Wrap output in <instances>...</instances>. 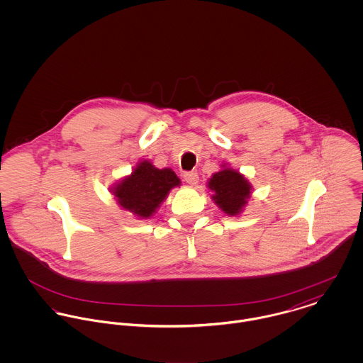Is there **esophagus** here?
<instances>
[{"mask_svg":"<svg viewBox=\"0 0 363 363\" xmlns=\"http://www.w3.org/2000/svg\"><path fill=\"white\" fill-rule=\"evenodd\" d=\"M186 183H189L190 186H197L199 184V174L196 172H186L183 174Z\"/></svg>","mask_w":363,"mask_h":363,"instance_id":"obj_1","label":"esophagus"}]
</instances>
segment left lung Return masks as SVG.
Masks as SVG:
<instances>
[{"mask_svg": "<svg viewBox=\"0 0 363 363\" xmlns=\"http://www.w3.org/2000/svg\"><path fill=\"white\" fill-rule=\"evenodd\" d=\"M207 187L215 206L229 216L240 215L253 193L252 183L229 163L220 164V170L208 179Z\"/></svg>", "mask_w": 363, "mask_h": 363, "instance_id": "8db88e82", "label": "left lung"}]
</instances>
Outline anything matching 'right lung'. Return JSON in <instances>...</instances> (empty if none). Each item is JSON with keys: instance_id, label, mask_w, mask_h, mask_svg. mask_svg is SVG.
I'll list each match as a JSON object with an SVG mask.
<instances>
[{"instance_id": "obj_1", "label": "right lung", "mask_w": 363, "mask_h": 363, "mask_svg": "<svg viewBox=\"0 0 363 363\" xmlns=\"http://www.w3.org/2000/svg\"><path fill=\"white\" fill-rule=\"evenodd\" d=\"M179 186L182 182L172 169H157L151 160L143 159L130 174L110 187V193L121 209L138 219H150L167 199L170 190Z\"/></svg>"}]
</instances>
